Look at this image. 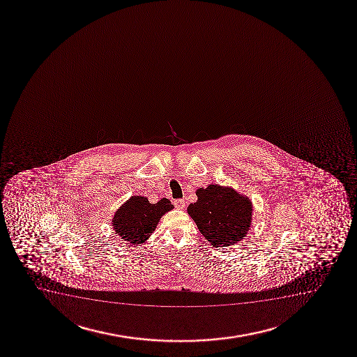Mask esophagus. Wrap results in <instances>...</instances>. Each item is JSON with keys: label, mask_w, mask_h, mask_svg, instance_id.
Returning a JSON list of instances; mask_svg holds the SVG:
<instances>
[{"label": "esophagus", "mask_w": 357, "mask_h": 357, "mask_svg": "<svg viewBox=\"0 0 357 357\" xmlns=\"http://www.w3.org/2000/svg\"><path fill=\"white\" fill-rule=\"evenodd\" d=\"M174 206L176 209H184L186 206V202L184 199H176V201H174Z\"/></svg>", "instance_id": "1"}]
</instances>
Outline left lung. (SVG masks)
Returning <instances> with one entry per match:
<instances>
[{
    "mask_svg": "<svg viewBox=\"0 0 357 357\" xmlns=\"http://www.w3.org/2000/svg\"><path fill=\"white\" fill-rule=\"evenodd\" d=\"M196 195L197 202L190 204L188 213L214 248L231 246L246 236L252 220V203L248 197L218 184L201 188Z\"/></svg>",
    "mask_w": 357,
    "mask_h": 357,
    "instance_id": "obj_1",
    "label": "left lung"
}]
</instances>
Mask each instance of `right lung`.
Masks as SVG:
<instances>
[{
	"mask_svg": "<svg viewBox=\"0 0 357 357\" xmlns=\"http://www.w3.org/2000/svg\"><path fill=\"white\" fill-rule=\"evenodd\" d=\"M172 209L167 198L151 204L147 197L132 196L116 211L112 226L116 234L126 243H143L155 231L161 216Z\"/></svg>",
	"mask_w": 357,
	"mask_h": 357,
	"instance_id": "obj_1",
	"label": "right lung"
}]
</instances>
